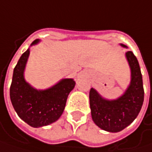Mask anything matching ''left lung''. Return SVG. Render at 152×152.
Returning a JSON list of instances; mask_svg holds the SVG:
<instances>
[{
    "instance_id": "1",
    "label": "left lung",
    "mask_w": 152,
    "mask_h": 152,
    "mask_svg": "<svg viewBox=\"0 0 152 152\" xmlns=\"http://www.w3.org/2000/svg\"><path fill=\"white\" fill-rule=\"evenodd\" d=\"M125 55L131 68V81L124 94L117 100L109 101L93 88L90 90L92 119L99 128L110 132L121 131L130 125L139 114L144 103L145 91L138 61L132 51H127Z\"/></svg>"
}]
</instances>
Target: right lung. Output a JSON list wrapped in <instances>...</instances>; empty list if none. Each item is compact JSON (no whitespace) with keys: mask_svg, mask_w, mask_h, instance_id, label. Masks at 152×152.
Listing matches in <instances>:
<instances>
[{"mask_svg":"<svg viewBox=\"0 0 152 152\" xmlns=\"http://www.w3.org/2000/svg\"><path fill=\"white\" fill-rule=\"evenodd\" d=\"M39 40H35L31 45ZM29 50L25 51L14 69L10 86V99L17 115L28 125L38 128L56 122L62 116L68 96L74 89L73 79H62L45 90L32 88L23 76Z\"/></svg>","mask_w":152,"mask_h":152,"instance_id":"1","label":"right lung"}]
</instances>
